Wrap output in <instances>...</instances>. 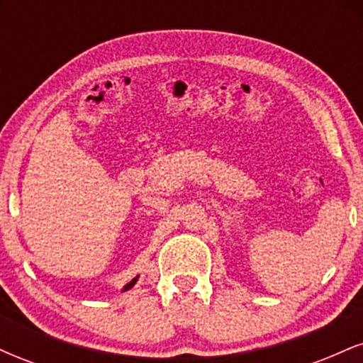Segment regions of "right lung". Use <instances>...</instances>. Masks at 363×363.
I'll list each match as a JSON object with an SVG mask.
<instances>
[{
	"instance_id": "1",
	"label": "right lung",
	"mask_w": 363,
	"mask_h": 363,
	"mask_svg": "<svg viewBox=\"0 0 363 363\" xmlns=\"http://www.w3.org/2000/svg\"><path fill=\"white\" fill-rule=\"evenodd\" d=\"M136 280H138V277H136V278H133V280H131V281H129L126 286H124V289H123V291H126V290H129V289H133V285H135V283H136Z\"/></svg>"
}]
</instances>
